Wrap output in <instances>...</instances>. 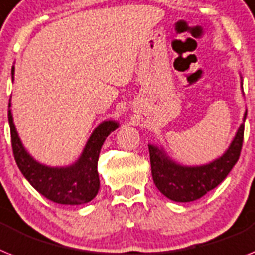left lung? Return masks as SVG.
Instances as JSON below:
<instances>
[{"instance_id":"8db88e82","label":"left lung","mask_w":255,"mask_h":255,"mask_svg":"<svg viewBox=\"0 0 255 255\" xmlns=\"http://www.w3.org/2000/svg\"><path fill=\"white\" fill-rule=\"evenodd\" d=\"M246 119V112L244 121ZM244 142V123L235 139L222 157L201 167H182L167 157L161 148L148 146L151 173L156 188L174 202H193L215 189L228 176L241 153Z\"/></svg>"}]
</instances>
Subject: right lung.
<instances>
[{
    "label": "right lung",
    "mask_w": 255,
    "mask_h": 255,
    "mask_svg": "<svg viewBox=\"0 0 255 255\" xmlns=\"http://www.w3.org/2000/svg\"><path fill=\"white\" fill-rule=\"evenodd\" d=\"M11 74L14 75V67L11 69ZM7 116L16 165L40 194L60 205H83L96 197L100 188L98 173L99 153L105 138L119 128L117 123L104 121L100 124L90 136L85 151L77 163L66 168H50L37 163L29 156L19 139L10 109Z\"/></svg>",
    "instance_id": "right-lung-1"
}]
</instances>
